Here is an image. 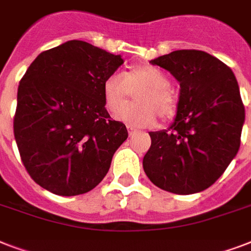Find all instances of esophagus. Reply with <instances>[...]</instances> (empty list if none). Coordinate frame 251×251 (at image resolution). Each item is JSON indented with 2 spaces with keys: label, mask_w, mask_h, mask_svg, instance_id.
Masks as SVG:
<instances>
[{
  "label": "esophagus",
  "mask_w": 251,
  "mask_h": 251,
  "mask_svg": "<svg viewBox=\"0 0 251 251\" xmlns=\"http://www.w3.org/2000/svg\"><path fill=\"white\" fill-rule=\"evenodd\" d=\"M135 133H137V130L133 129V127H129V135H130V137H133Z\"/></svg>",
  "instance_id": "34e87169"
}]
</instances>
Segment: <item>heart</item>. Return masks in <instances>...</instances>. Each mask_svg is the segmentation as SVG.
<instances>
[{
	"mask_svg": "<svg viewBox=\"0 0 251 251\" xmlns=\"http://www.w3.org/2000/svg\"><path fill=\"white\" fill-rule=\"evenodd\" d=\"M135 92V104L125 106L118 120L134 127H149L157 121V114L169 120L177 110V98L171 88V79L153 65H133L124 75L112 73L102 83V98L108 112L117 113Z\"/></svg>",
	"mask_w": 251,
	"mask_h": 251,
	"instance_id": "1",
	"label": "heart"
}]
</instances>
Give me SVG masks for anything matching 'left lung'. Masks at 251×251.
<instances>
[{"instance_id": "left-lung-1", "label": "left lung", "mask_w": 251, "mask_h": 251, "mask_svg": "<svg viewBox=\"0 0 251 251\" xmlns=\"http://www.w3.org/2000/svg\"><path fill=\"white\" fill-rule=\"evenodd\" d=\"M179 82L177 116L168 130L150 133L146 175L163 190L194 194L224 173L241 143L245 106L233 72L197 49H181L151 61Z\"/></svg>"}]
</instances>
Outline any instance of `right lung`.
<instances>
[{
	"mask_svg": "<svg viewBox=\"0 0 251 251\" xmlns=\"http://www.w3.org/2000/svg\"><path fill=\"white\" fill-rule=\"evenodd\" d=\"M121 56L82 40L40 53L19 82L14 137L31 178L53 194L101 182L127 130L106 112L102 83Z\"/></svg>",
	"mask_w": 251,
	"mask_h": 251,
	"instance_id": "obj_1",
	"label": "right lung"
}]
</instances>
